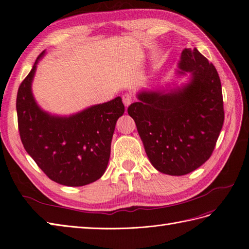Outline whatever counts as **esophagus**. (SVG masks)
Instances as JSON below:
<instances>
[{
    "label": "esophagus",
    "instance_id": "34e87169",
    "mask_svg": "<svg viewBox=\"0 0 249 249\" xmlns=\"http://www.w3.org/2000/svg\"><path fill=\"white\" fill-rule=\"evenodd\" d=\"M123 102L125 107H129L132 103V95L130 93H124L123 95Z\"/></svg>",
    "mask_w": 249,
    "mask_h": 249
}]
</instances>
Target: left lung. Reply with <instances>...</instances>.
Returning <instances> with one entry per match:
<instances>
[{
  "label": "left lung",
  "instance_id": "left-lung-1",
  "mask_svg": "<svg viewBox=\"0 0 249 249\" xmlns=\"http://www.w3.org/2000/svg\"><path fill=\"white\" fill-rule=\"evenodd\" d=\"M182 87L142 90L127 108L153 166L169 176L187 175L212 155L224 120L221 82L215 66L196 48L185 49L178 76Z\"/></svg>",
  "mask_w": 249,
  "mask_h": 249
}]
</instances>
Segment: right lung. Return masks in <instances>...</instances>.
<instances>
[{"label": "right lung", "mask_w": 249, "mask_h": 249, "mask_svg": "<svg viewBox=\"0 0 249 249\" xmlns=\"http://www.w3.org/2000/svg\"><path fill=\"white\" fill-rule=\"evenodd\" d=\"M19 85L17 112L20 140L26 152L54 182L80 187L106 171L117 119L124 114L122 97L94 105L70 116L43 111L32 93L37 63Z\"/></svg>", "instance_id": "add662e5"}]
</instances>
